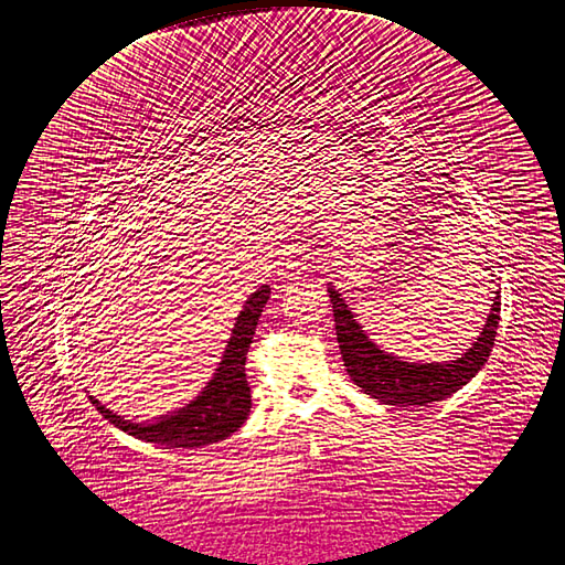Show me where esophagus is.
I'll return each instance as SVG.
<instances>
[{
    "label": "esophagus",
    "mask_w": 565,
    "mask_h": 565,
    "mask_svg": "<svg viewBox=\"0 0 565 565\" xmlns=\"http://www.w3.org/2000/svg\"><path fill=\"white\" fill-rule=\"evenodd\" d=\"M286 269H300L302 265H305V256H302V250L300 248H296V250H288L286 253Z\"/></svg>",
    "instance_id": "1"
}]
</instances>
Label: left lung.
<instances>
[{"mask_svg":"<svg viewBox=\"0 0 565 565\" xmlns=\"http://www.w3.org/2000/svg\"><path fill=\"white\" fill-rule=\"evenodd\" d=\"M329 294L344 369L361 392L371 394L387 406H427L431 402H444L450 394L462 390L483 369V363L493 352L500 323V290H495L490 315L477 342L462 356L446 363H408L402 356L382 352L361 331L359 321L333 286H329Z\"/></svg>","mask_w":565,"mask_h":565,"instance_id":"left-lung-1","label":"left lung"}]
</instances>
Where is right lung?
<instances>
[{"instance_id":"obj_1","label":"right lung","mask_w":565,"mask_h":565,"mask_svg":"<svg viewBox=\"0 0 565 565\" xmlns=\"http://www.w3.org/2000/svg\"><path fill=\"white\" fill-rule=\"evenodd\" d=\"M269 300V286H260L236 317L223 361L217 363L213 377L206 382L204 392L188 406L161 415L154 423H131L121 415L105 408L96 396H88L105 420H110L121 431L136 436L140 441H150L169 448H202L227 439L244 425L250 413V387L246 380V354L256 335V326L263 307Z\"/></svg>"}]
</instances>
